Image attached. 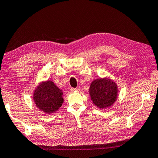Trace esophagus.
Wrapping results in <instances>:
<instances>
[{"label":"esophagus","instance_id":"obj_1","mask_svg":"<svg viewBox=\"0 0 158 158\" xmlns=\"http://www.w3.org/2000/svg\"><path fill=\"white\" fill-rule=\"evenodd\" d=\"M76 91H77V89H74V88H71V89H70V91H72V92Z\"/></svg>","mask_w":158,"mask_h":158}]
</instances>
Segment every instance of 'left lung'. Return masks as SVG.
Listing matches in <instances>:
<instances>
[{
  "instance_id": "8db88e82",
  "label": "left lung",
  "mask_w": 158,
  "mask_h": 158,
  "mask_svg": "<svg viewBox=\"0 0 158 158\" xmlns=\"http://www.w3.org/2000/svg\"><path fill=\"white\" fill-rule=\"evenodd\" d=\"M89 94L95 106L100 109L112 106L118 96V88L113 80L105 77L94 80L90 85Z\"/></svg>"
}]
</instances>
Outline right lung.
Here are the masks:
<instances>
[{
	"instance_id": "right-lung-1",
	"label": "right lung",
	"mask_w": 158,
	"mask_h": 158,
	"mask_svg": "<svg viewBox=\"0 0 158 158\" xmlns=\"http://www.w3.org/2000/svg\"><path fill=\"white\" fill-rule=\"evenodd\" d=\"M62 90L52 81H42L35 89L33 98L34 103L41 111L46 114L56 112L63 103Z\"/></svg>"
}]
</instances>
